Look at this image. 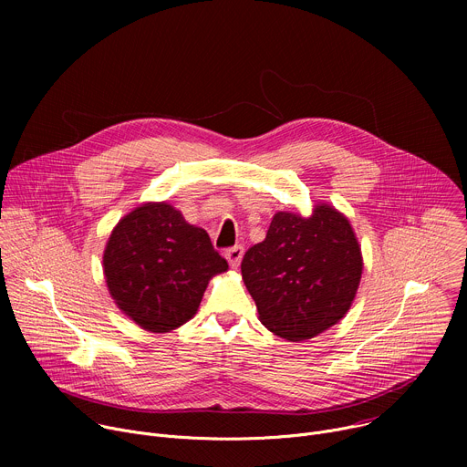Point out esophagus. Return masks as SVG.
Instances as JSON below:
<instances>
[{"label":"esophagus","instance_id":"1","mask_svg":"<svg viewBox=\"0 0 467 467\" xmlns=\"http://www.w3.org/2000/svg\"><path fill=\"white\" fill-rule=\"evenodd\" d=\"M242 256H244V247L242 245H234V247L225 251V258H227V262H229L233 270L238 268L240 262H242Z\"/></svg>","mask_w":467,"mask_h":467}]
</instances>
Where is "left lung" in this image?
I'll return each mask as SVG.
<instances>
[{"instance_id": "left-lung-1", "label": "left lung", "mask_w": 467, "mask_h": 467, "mask_svg": "<svg viewBox=\"0 0 467 467\" xmlns=\"http://www.w3.org/2000/svg\"><path fill=\"white\" fill-rule=\"evenodd\" d=\"M364 270L358 238L344 213L316 203L310 216L279 211L242 260L258 319L288 342H305L351 308Z\"/></svg>"}]
</instances>
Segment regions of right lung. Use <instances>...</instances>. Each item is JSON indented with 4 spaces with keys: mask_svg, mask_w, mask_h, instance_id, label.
I'll list each match as a JSON object with an SVG mask.
<instances>
[{
    "mask_svg": "<svg viewBox=\"0 0 467 467\" xmlns=\"http://www.w3.org/2000/svg\"><path fill=\"white\" fill-rule=\"evenodd\" d=\"M227 270L207 231L166 202H148L125 214L103 251V275L116 306L159 335L190 321L209 281Z\"/></svg>",
    "mask_w": 467,
    "mask_h": 467,
    "instance_id": "1",
    "label": "right lung"
}]
</instances>
